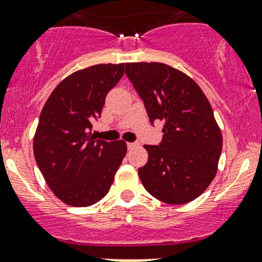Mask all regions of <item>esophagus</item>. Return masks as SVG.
Segmentation results:
<instances>
[{
  "instance_id": "obj_1",
  "label": "esophagus",
  "mask_w": 262,
  "mask_h": 262,
  "mask_svg": "<svg viewBox=\"0 0 262 262\" xmlns=\"http://www.w3.org/2000/svg\"><path fill=\"white\" fill-rule=\"evenodd\" d=\"M126 146H128L129 150H132V148L137 147V146H138V143H132V142H128V143H126Z\"/></svg>"
}]
</instances>
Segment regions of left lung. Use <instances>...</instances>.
<instances>
[{
	"mask_svg": "<svg viewBox=\"0 0 262 262\" xmlns=\"http://www.w3.org/2000/svg\"><path fill=\"white\" fill-rule=\"evenodd\" d=\"M125 73L151 123H164L160 145L143 146L148 161L138 169L142 185L167 204L192 202L213 181L222 150L208 98L190 76L164 63H125Z\"/></svg>",
	"mask_w": 262,
	"mask_h": 262,
	"instance_id": "left-lung-1",
	"label": "left lung"
}]
</instances>
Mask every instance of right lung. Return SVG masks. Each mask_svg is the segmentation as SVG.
<instances>
[{
	"label": "right lung",
	"mask_w": 262,
	"mask_h": 262,
	"mask_svg": "<svg viewBox=\"0 0 262 262\" xmlns=\"http://www.w3.org/2000/svg\"><path fill=\"white\" fill-rule=\"evenodd\" d=\"M124 75V63L95 64L71 73L49 95L33 137L36 163L58 199L89 207L110 191L126 154L124 141L92 136L106 95Z\"/></svg>",
	"instance_id": "1"
}]
</instances>
